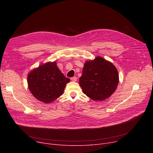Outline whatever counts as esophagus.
<instances>
[{"label": "esophagus", "instance_id": "34e87169", "mask_svg": "<svg viewBox=\"0 0 153 153\" xmlns=\"http://www.w3.org/2000/svg\"><path fill=\"white\" fill-rule=\"evenodd\" d=\"M71 80L72 82H76L77 81V77H71Z\"/></svg>", "mask_w": 153, "mask_h": 153}]
</instances>
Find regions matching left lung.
Segmentation results:
<instances>
[{
    "instance_id": "8db88e82",
    "label": "left lung",
    "mask_w": 153,
    "mask_h": 153,
    "mask_svg": "<svg viewBox=\"0 0 153 153\" xmlns=\"http://www.w3.org/2000/svg\"><path fill=\"white\" fill-rule=\"evenodd\" d=\"M119 82L118 71L113 64L97 56L85 62L79 84L84 94L94 100L109 98Z\"/></svg>"
}]
</instances>
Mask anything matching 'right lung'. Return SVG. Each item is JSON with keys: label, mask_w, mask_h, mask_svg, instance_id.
Returning <instances> with one entry per match:
<instances>
[{"label": "right lung", "mask_w": 153, "mask_h": 153, "mask_svg": "<svg viewBox=\"0 0 153 153\" xmlns=\"http://www.w3.org/2000/svg\"><path fill=\"white\" fill-rule=\"evenodd\" d=\"M29 90L34 97L46 103H49L63 94L66 78L56 65V62H48L31 71L27 77Z\"/></svg>", "instance_id": "right-lung-1"}]
</instances>
